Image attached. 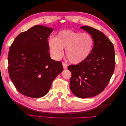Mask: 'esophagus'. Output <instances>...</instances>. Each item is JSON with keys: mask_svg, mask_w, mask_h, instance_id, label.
I'll return each mask as SVG.
<instances>
[{"mask_svg": "<svg viewBox=\"0 0 126 126\" xmlns=\"http://www.w3.org/2000/svg\"><path fill=\"white\" fill-rule=\"evenodd\" d=\"M62 63H63V67L64 69H67V67H68V64L64 62H63Z\"/></svg>", "mask_w": 126, "mask_h": 126, "instance_id": "esophagus-1", "label": "esophagus"}]
</instances>
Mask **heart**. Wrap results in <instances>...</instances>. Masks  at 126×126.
<instances>
[{
  "label": "heart",
  "instance_id": "b5f03b06",
  "mask_svg": "<svg viewBox=\"0 0 126 126\" xmlns=\"http://www.w3.org/2000/svg\"><path fill=\"white\" fill-rule=\"evenodd\" d=\"M94 39L90 35L63 30L59 32L55 38L48 41V47L52 58L59 60L63 55V48L66 49L67 59L72 63L77 64L85 60L92 50Z\"/></svg>",
  "mask_w": 126,
  "mask_h": 126
}]
</instances>
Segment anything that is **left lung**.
Wrapping results in <instances>:
<instances>
[{
    "mask_svg": "<svg viewBox=\"0 0 126 126\" xmlns=\"http://www.w3.org/2000/svg\"><path fill=\"white\" fill-rule=\"evenodd\" d=\"M80 28L93 37L94 47L85 60L68 69L71 72V91L86 98L99 94L108 84L115 69V54L112 42L102 32L87 26Z\"/></svg>",
    "mask_w": 126,
    "mask_h": 126,
    "instance_id": "8db88e82",
    "label": "left lung"
}]
</instances>
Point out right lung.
Instances as JSON below:
<instances>
[{
    "label": "right lung",
    "instance_id": "1",
    "mask_svg": "<svg viewBox=\"0 0 126 126\" xmlns=\"http://www.w3.org/2000/svg\"><path fill=\"white\" fill-rule=\"evenodd\" d=\"M53 29L36 25L15 38L8 53V72L15 87L31 98L46 94L63 70L62 63L51 59L47 39Z\"/></svg>",
    "mask_w": 126,
    "mask_h": 126
}]
</instances>
